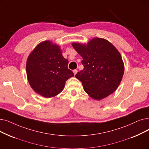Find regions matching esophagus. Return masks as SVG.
<instances>
[{
	"mask_svg": "<svg viewBox=\"0 0 149 149\" xmlns=\"http://www.w3.org/2000/svg\"><path fill=\"white\" fill-rule=\"evenodd\" d=\"M73 72H74V74L75 75L77 73V69H74L73 70Z\"/></svg>",
	"mask_w": 149,
	"mask_h": 149,
	"instance_id": "obj_1",
	"label": "esophagus"
}]
</instances>
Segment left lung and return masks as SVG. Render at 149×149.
<instances>
[{
	"label": "left lung",
	"instance_id": "left-lung-1",
	"mask_svg": "<svg viewBox=\"0 0 149 149\" xmlns=\"http://www.w3.org/2000/svg\"><path fill=\"white\" fill-rule=\"evenodd\" d=\"M83 58V69L75 75L85 91L94 99L100 100L118 88L124 72L120 53L108 41L95 38L86 45L72 43Z\"/></svg>",
	"mask_w": 149,
	"mask_h": 149
}]
</instances>
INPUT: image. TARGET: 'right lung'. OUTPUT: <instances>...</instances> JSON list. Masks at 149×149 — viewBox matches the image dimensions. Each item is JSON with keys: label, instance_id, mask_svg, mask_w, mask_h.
Returning <instances> with one entry per match:
<instances>
[{"label": "right lung", "instance_id": "obj_1", "mask_svg": "<svg viewBox=\"0 0 149 149\" xmlns=\"http://www.w3.org/2000/svg\"><path fill=\"white\" fill-rule=\"evenodd\" d=\"M60 47L49 41L39 44L28 57L26 72L35 91L49 98L60 93L68 79L74 76Z\"/></svg>", "mask_w": 149, "mask_h": 149}]
</instances>
